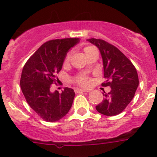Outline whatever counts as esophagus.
I'll use <instances>...</instances> for the list:
<instances>
[{
  "instance_id": "1",
  "label": "esophagus",
  "mask_w": 157,
  "mask_h": 157,
  "mask_svg": "<svg viewBox=\"0 0 157 157\" xmlns=\"http://www.w3.org/2000/svg\"><path fill=\"white\" fill-rule=\"evenodd\" d=\"M75 92L77 93H88L89 91L87 90H80V89H77V90H75Z\"/></svg>"
}]
</instances>
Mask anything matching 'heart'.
<instances>
[{"label":"heart","mask_w":157,"mask_h":157,"mask_svg":"<svg viewBox=\"0 0 157 157\" xmlns=\"http://www.w3.org/2000/svg\"><path fill=\"white\" fill-rule=\"evenodd\" d=\"M90 48H92V47H86V48H84V53L86 54ZM68 61H69V55H67V56H66L65 60H64V62L67 63ZM76 82L80 85L86 86V85L87 84V79H86V77H78L77 80H76Z\"/></svg>","instance_id":"b5f03b06"}]
</instances>
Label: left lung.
<instances>
[{
	"label": "left lung",
	"instance_id": "left-lung-1",
	"mask_svg": "<svg viewBox=\"0 0 157 157\" xmlns=\"http://www.w3.org/2000/svg\"><path fill=\"white\" fill-rule=\"evenodd\" d=\"M96 45L102 58L105 83L111 91L102 93L105 96L96 105L97 112L107 116H114L122 112L134 98L139 85L137 70L131 61L114 45L99 39H87Z\"/></svg>",
	"mask_w": 157,
	"mask_h": 157
}]
</instances>
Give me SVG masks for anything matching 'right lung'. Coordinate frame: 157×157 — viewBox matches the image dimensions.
<instances>
[{
  "label": "right lung",
  "instance_id": "right-lung-1",
  "mask_svg": "<svg viewBox=\"0 0 157 157\" xmlns=\"http://www.w3.org/2000/svg\"><path fill=\"white\" fill-rule=\"evenodd\" d=\"M80 42L78 38L54 39L44 43L26 61L22 71L20 87L29 106L39 117L55 122L71 108L75 93L65 88L61 93L51 92L56 74L62 67L69 50Z\"/></svg>",
  "mask_w": 157,
  "mask_h": 157
}]
</instances>
